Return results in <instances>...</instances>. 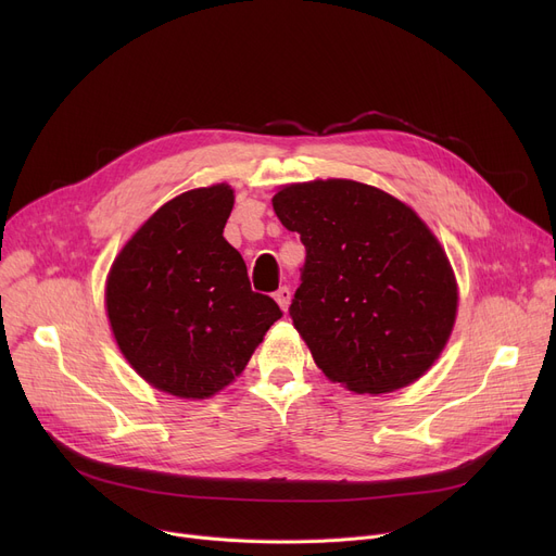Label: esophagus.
Here are the masks:
<instances>
[{
    "label": "esophagus",
    "instance_id": "obj_1",
    "mask_svg": "<svg viewBox=\"0 0 556 556\" xmlns=\"http://www.w3.org/2000/svg\"><path fill=\"white\" fill-rule=\"evenodd\" d=\"M275 300H277V304L283 308V311H288V304H290V288L288 286H281L277 293H275Z\"/></svg>",
    "mask_w": 556,
    "mask_h": 556
}]
</instances>
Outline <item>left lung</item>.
<instances>
[{
    "instance_id": "obj_1",
    "label": "left lung",
    "mask_w": 556,
    "mask_h": 556,
    "mask_svg": "<svg viewBox=\"0 0 556 556\" xmlns=\"http://www.w3.org/2000/svg\"><path fill=\"white\" fill-rule=\"evenodd\" d=\"M273 207L306 250L288 313L317 367L358 394L417 381L457 311L451 263L424 220L354 180L290 185Z\"/></svg>"
}]
</instances>
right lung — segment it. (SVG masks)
<instances>
[{
	"label": "right lung",
	"instance_id": "right-lung-1",
	"mask_svg": "<svg viewBox=\"0 0 556 556\" xmlns=\"http://www.w3.org/2000/svg\"><path fill=\"white\" fill-rule=\"evenodd\" d=\"M233 207L227 185L166 202L112 263L105 288L116 344L157 390L207 399L237 378L283 315L254 293L243 256L223 229Z\"/></svg>",
	"mask_w": 556,
	"mask_h": 556
}]
</instances>
